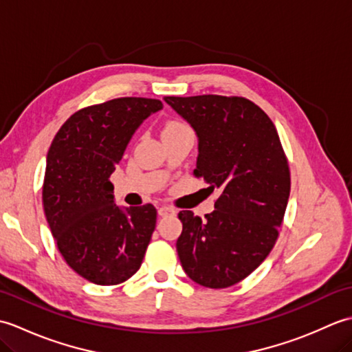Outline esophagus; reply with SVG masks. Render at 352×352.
Wrapping results in <instances>:
<instances>
[{
  "mask_svg": "<svg viewBox=\"0 0 352 352\" xmlns=\"http://www.w3.org/2000/svg\"><path fill=\"white\" fill-rule=\"evenodd\" d=\"M157 212H159V216H162V218H163V216H169V214H174V213H175V210H174V208H170V207H166V206H163V207H160V208H159V210H157Z\"/></svg>",
  "mask_w": 352,
  "mask_h": 352,
  "instance_id": "34e87169",
  "label": "esophagus"
}]
</instances>
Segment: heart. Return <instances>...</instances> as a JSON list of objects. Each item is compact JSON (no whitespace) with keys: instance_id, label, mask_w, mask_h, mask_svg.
Returning a JSON list of instances; mask_svg holds the SVG:
<instances>
[{"instance_id":"1","label":"heart","mask_w":352,"mask_h":352,"mask_svg":"<svg viewBox=\"0 0 352 352\" xmlns=\"http://www.w3.org/2000/svg\"><path fill=\"white\" fill-rule=\"evenodd\" d=\"M178 125H183V124H180V122H169L166 125V129H168V126H178Z\"/></svg>"}]
</instances>
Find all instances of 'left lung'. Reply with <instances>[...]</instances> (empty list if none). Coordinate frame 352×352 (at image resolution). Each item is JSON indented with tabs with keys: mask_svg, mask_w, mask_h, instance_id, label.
<instances>
[{
	"mask_svg": "<svg viewBox=\"0 0 352 352\" xmlns=\"http://www.w3.org/2000/svg\"><path fill=\"white\" fill-rule=\"evenodd\" d=\"M198 138L197 168L214 210L178 218L177 252L190 280L223 289L246 278L274 248L290 193V172L278 133L256 104L241 96H164Z\"/></svg>",
	"mask_w": 352,
	"mask_h": 352,
	"instance_id": "8db88e82",
	"label": "left lung"
}]
</instances>
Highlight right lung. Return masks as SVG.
I'll list each match as a JSON object with an SVG mask.
<instances>
[{
  "mask_svg": "<svg viewBox=\"0 0 352 352\" xmlns=\"http://www.w3.org/2000/svg\"><path fill=\"white\" fill-rule=\"evenodd\" d=\"M162 109L159 100L133 96L81 109L50 146L45 216L65 261L87 281L113 286L142 265L157 210L116 206L109 178L140 124Z\"/></svg>",
  "mask_w": 352,
  "mask_h": 352,
  "instance_id": "1",
  "label": "right lung"
}]
</instances>
